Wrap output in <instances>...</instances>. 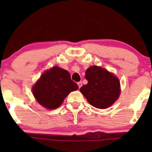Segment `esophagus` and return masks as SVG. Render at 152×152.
I'll return each instance as SVG.
<instances>
[{
	"label": "esophagus",
	"instance_id": "esophagus-1",
	"mask_svg": "<svg viewBox=\"0 0 152 152\" xmlns=\"http://www.w3.org/2000/svg\"><path fill=\"white\" fill-rule=\"evenodd\" d=\"M77 84H78V88H81V87L82 86V82L81 81H79V82H78L77 83Z\"/></svg>",
	"mask_w": 152,
	"mask_h": 152
}]
</instances>
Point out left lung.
I'll use <instances>...</instances> for the list:
<instances>
[{
  "label": "left lung",
  "instance_id": "left-lung-1",
  "mask_svg": "<svg viewBox=\"0 0 152 152\" xmlns=\"http://www.w3.org/2000/svg\"><path fill=\"white\" fill-rule=\"evenodd\" d=\"M85 78L88 83L83 85L80 91L94 107H109L119 96V81L106 69L96 66H91L86 71Z\"/></svg>",
  "mask_w": 152,
  "mask_h": 152
}]
</instances>
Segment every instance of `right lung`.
I'll return each mask as SVG.
<instances>
[{
    "label": "right lung",
    "instance_id": "obj_1",
    "mask_svg": "<svg viewBox=\"0 0 152 152\" xmlns=\"http://www.w3.org/2000/svg\"><path fill=\"white\" fill-rule=\"evenodd\" d=\"M78 88V85L71 80L67 71L54 66L41 75L32 91L35 98L41 106L53 109L61 105L66 96Z\"/></svg>",
    "mask_w": 152,
    "mask_h": 152
}]
</instances>
